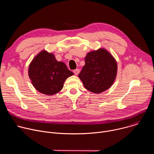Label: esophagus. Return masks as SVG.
Segmentation results:
<instances>
[{"mask_svg": "<svg viewBox=\"0 0 154 154\" xmlns=\"http://www.w3.org/2000/svg\"><path fill=\"white\" fill-rule=\"evenodd\" d=\"M79 72H80V69H75V70L74 71V73L75 75H77L79 74Z\"/></svg>", "mask_w": 154, "mask_h": 154, "instance_id": "1", "label": "esophagus"}]
</instances>
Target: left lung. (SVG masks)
<instances>
[{
    "label": "left lung",
    "instance_id": "left-lung-1",
    "mask_svg": "<svg viewBox=\"0 0 154 154\" xmlns=\"http://www.w3.org/2000/svg\"><path fill=\"white\" fill-rule=\"evenodd\" d=\"M85 64L79 74L86 89L99 94L113 83L117 74V63L113 57L104 49L88 54Z\"/></svg>",
    "mask_w": 154,
    "mask_h": 154
}]
</instances>
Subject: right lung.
<instances>
[{"mask_svg": "<svg viewBox=\"0 0 154 154\" xmlns=\"http://www.w3.org/2000/svg\"><path fill=\"white\" fill-rule=\"evenodd\" d=\"M74 73L64 63L46 51L39 53L31 62L29 75L35 88L46 95H54L62 90L66 79Z\"/></svg>", "mask_w": 154, "mask_h": 154, "instance_id": "right-lung-1", "label": "right lung"}]
</instances>
